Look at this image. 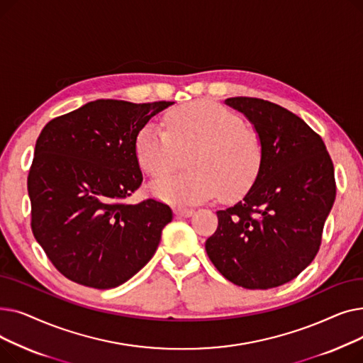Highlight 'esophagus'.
<instances>
[{"label": "esophagus", "instance_id": "1", "mask_svg": "<svg viewBox=\"0 0 363 363\" xmlns=\"http://www.w3.org/2000/svg\"><path fill=\"white\" fill-rule=\"evenodd\" d=\"M175 215L181 216V218H189V216L194 215V211H193V208H181V207H178V208H175Z\"/></svg>", "mask_w": 363, "mask_h": 363}]
</instances>
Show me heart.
Here are the masks:
<instances>
[{"label": "heart", "mask_w": 363, "mask_h": 363, "mask_svg": "<svg viewBox=\"0 0 363 363\" xmlns=\"http://www.w3.org/2000/svg\"><path fill=\"white\" fill-rule=\"evenodd\" d=\"M166 132L145 125L135 140V155L145 174L162 178L189 155V172L152 185L157 199L172 204H197L218 193L231 200L249 189L263 163L259 133L242 126L234 113L211 101H194L169 111Z\"/></svg>", "instance_id": "obj_1"}]
</instances>
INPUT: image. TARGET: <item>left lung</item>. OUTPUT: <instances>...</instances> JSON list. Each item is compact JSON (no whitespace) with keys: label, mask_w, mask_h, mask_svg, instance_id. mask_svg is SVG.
<instances>
[{"label":"left lung","mask_w":363,"mask_h":363,"mask_svg":"<svg viewBox=\"0 0 363 363\" xmlns=\"http://www.w3.org/2000/svg\"><path fill=\"white\" fill-rule=\"evenodd\" d=\"M249 119L263 143V163L241 201L218 211V230L206 241L216 269L249 290L294 279L315 259L335 200L334 166L311 126L278 104L226 99Z\"/></svg>","instance_id":"obj_1"}]
</instances>
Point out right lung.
<instances>
[{
  "label": "right lung",
  "instance_id": "add662e5",
  "mask_svg": "<svg viewBox=\"0 0 363 363\" xmlns=\"http://www.w3.org/2000/svg\"><path fill=\"white\" fill-rule=\"evenodd\" d=\"M172 104L97 100L41 130L28 177L32 233L70 281L114 289L156 253L174 216L170 207L152 199L125 200L143 182L138 132Z\"/></svg>",
  "mask_w": 363,
  "mask_h": 363
}]
</instances>
